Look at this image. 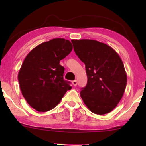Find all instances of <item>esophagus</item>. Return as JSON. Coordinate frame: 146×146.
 Masks as SVG:
<instances>
[{"label":"esophagus","mask_w":146,"mask_h":146,"mask_svg":"<svg viewBox=\"0 0 146 146\" xmlns=\"http://www.w3.org/2000/svg\"><path fill=\"white\" fill-rule=\"evenodd\" d=\"M72 84H73V86H76V85L78 84V82H77V80H73V81L72 82Z\"/></svg>","instance_id":"34e87169"}]
</instances>
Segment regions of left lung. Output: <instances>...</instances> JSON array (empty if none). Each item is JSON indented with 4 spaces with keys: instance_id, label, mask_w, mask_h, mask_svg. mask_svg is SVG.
I'll return each mask as SVG.
<instances>
[{
    "instance_id": "8db88e82",
    "label": "left lung",
    "mask_w": 146,
    "mask_h": 146,
    "mask_svg": "<svg viewBox=\"0 0 146 146\" xmlns=\"http://www.w3.org/2000/svg\"><path fill=\"white\" fill-rule=\"evenodd\" d=\"M71 42L76 55L84 63L88 78L80 96L92 113L100 115L110 113L121 100L126 86L123 62L104 43L88 39Z\"/></svg>"
}]
</instances>
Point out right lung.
I'll use <instances>...</instances> for the list:
<instances>
[{
    "label": "right lung",
    "instance_id": "add662e5",
    "mask_svg": "<svg viewBox=\"0 0 146 146\" xmlns=\"http://www.w3.org/2000/svg\"><path fill=\"white\" fill-rule=\"evenodd\" d=\"M73 45L68 40L55 38L38 45L28 53L18 73L23 97L33 109L46 112L56 106L72 87L64 80V68L60 61Z\"/></svg>",
    "mask_w": 146,
    "mask_h": 146
}]
</instances>
